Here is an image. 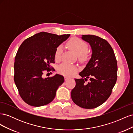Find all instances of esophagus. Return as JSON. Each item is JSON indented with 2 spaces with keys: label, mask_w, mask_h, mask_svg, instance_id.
Here are the masks:
<instances>
[{
  "label": "esophagus",
  "mask_w": 133,
  "mask_h": 133,
  "mask_svg": "<svg viewBox=\"0 0 133 133\" xmlns=\"http://www.w3.org/2000/svg\"><path fill=\"white\" fill-rule=\"evenodd\" d=\"M69 79V78L68 77V76H65V77H64V79H65V80H67Z\"/></svg>",
  "instance_id": "34e87169"
}]
</instances>
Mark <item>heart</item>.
Returning <instances> with one entry per match:
<instances>
[{"label":"heart","mask_w":133,"mask_h":133,"mask_svg":"<svg viewBox=\"0 0 133 133\" xmlns=\"http://www.w3.org/2000/svg\"><path fill=\"white\" fill-rule=\"evenodd\" d=\"M68 46L73 50L74 53L79 56L81 60H85L88 57L87 44L78 38H73L68 42ZM63 51V47L62 45H59L55 52V59L59 60ZM58 72L62 75L66 76H71L75 74L78 70L76 65L68 63H63L58 66Z\"/></svg>","instance_id":"b5f03b06"}]
</instances>
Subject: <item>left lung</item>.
Segmentation results:
<instances>
[{
	"instance_id": "obj_1",
	"label": "left lung",
	"mask_w": 133,
	"mask_h": 133,
	"mask_svg": "<svg viewBox=\"0 0 133 133\" xmlns=\"http://www.w3.org/2000/svg\"><path fill=\"white\" fill-rule=\"evenodd\" d=\"M82 39L90 44L91 57L79 75L84 79H75L71 90L73 102L85 109L101 105L111 94L117 79L118 66L114 52L106 40L94 35H83ZM89 78L90 82H85Z\"/></svg>"
}]
</instances>
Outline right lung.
<instances>
[{"mask_svg":"<svg viewBox=\"0 0 133 133\" xmlns=\"http://www.w3.org/2000/svg\"><path fill=\"white\" fill-rule=\"evenodd\" d=\"M70 34L58 35L41 32L27 38L19 48L15 58L14 82L22 99L28 105L41 107L53 101L58 88L64 82L55 74L43 78L54 63L57 48Z\"/></svg>","mask_w":133,"mask_h":133,"instance_id":"1","label":"right lung"}]
</instances>
